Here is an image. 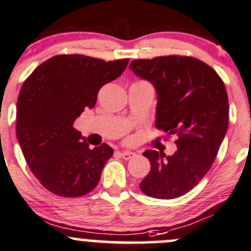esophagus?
<instances>
[{"label":"esophagus","mask_w":251,"mask_h":251,"mask_svg":"<svg viewBox=\"0 0 251 251\" xmlns=\"http://www.w3.org/2000/svg\"><path fill=\"white\" fill-rule=\"evenodd\" d=\"M120 155L124 158V159L128 160V159H131V158L135 157L136 153L131 152V151H123V152H120Z\"/></svg>","instance_id":"esophagus-1"}]
</instances>
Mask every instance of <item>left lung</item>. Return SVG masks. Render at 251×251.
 <instances>
[{"label": "left lung", "mask_w": 251, "mask_h": 251, "mask_svg": "<svg viewBox=\"0 0 251 251\" xmlns=\"http://www.w3.org/2000/svg\"><path fill=\"white\" fill-rule=\"evenodd\" d=\"M130 70L157 93L155 127L176 135L174 154L143 153L151 170L141 190L155 199L189 193L210 170L228 128L229 104L225 83L202 61L187 56L132 60Z\"/></svg>", "instance_id": "1"}]
</instances>
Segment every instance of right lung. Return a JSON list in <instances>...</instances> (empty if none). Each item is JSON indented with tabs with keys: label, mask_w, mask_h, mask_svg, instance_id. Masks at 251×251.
<instances>
[{
	"label": "right lung",
	"mask_w": 251,
	"mask_h": 251,
	"mask_svg": "<svg viewBox=\"0 0 251 251\" xmlns=\"http://www.w3.org/2000/svg\"><path fill=\"white\" fill-rule=\"evenodd\" d=\"M128 58L105 61L83 55H57L36 67L17 100L16 132L24 158L45 189L64 198L92 191L114 151L106 143L89 148L74 127L97 103L104 84L118 78Z\"/></svg>",
	"instance_id": "add662e5"
}]
</instances>
